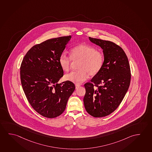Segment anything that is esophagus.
<instances>
[{
    "instance_id": "34e87169",
    "label": "esophagus",
    "mask_w": 152,
    "mask_h": 152,
    "mask_svg": "<svg viewBox=\"0 0 152 152\" xmlns=\"http://www.w3.org/2000/svg\"><path fill=\"white\" fill-rule=\"evenodd\" d=\"M80 87V85L79 84H75V89H77V88H79Z\"/></svg>"
}]
</instances>
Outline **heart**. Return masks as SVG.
I'll return each instance as SVG.
<instances>
[{
  "label": "heart",
  "mask_w": 152,
  "mask_h": 152,
  "mask_svg": "<svg viewBox=\"0 0 152 152\" xmlns=\"http://www.w3.org/2000/svg\"><path fill=\"white\" fill-rule=\"evenodd\" d=\"M70 58L62 54L58 58V63L63 71H68L73 62L80 61L77 71L65 75V79L75 84L84 82L90 76H94L100 71L104 65L103 54L94 47L86 44H80L72 48Z\"/></svg>",
  "instance_id": "1"
}]
</instances>
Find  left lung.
Returning <instances> with one entry per match:
<instances>
[{
  "label": "left lung",
  "mask_w": 152,
  "mask_h": 152,
  "mask_svg": "<svg viewBox=\"0 0 152 152\" xmlns=\"http://www.w3.org/2000/svg\"><path fill=\"white\" fill-rule=\"evenodd\" d=\"M89 39L102 49L104 62L91 82L84 84V107L92 116L103 117L115 111L125 96L130 85V66L120 46L110 41L90 37Z\"/></svg>",
  "instance_id": "1"
}]
</instances>
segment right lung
<instances>
[{"label":"right lung","instance_id":"1","mask_svg":"<svg viewBox=\"0 0 152 152\" xmlns=\"http://www.w3.org/2000/svg\"><path fill=\"white\" fill-rule=\"evenodd\" d=\"M71 38L63 36L34 45L20 66L21 83L27 99L36 112L46 118L61 115L75 89L69 81L58 83L63 76L58 58Z\"/></svg>","mask_w":152,"mask_h":152}]
</instances>
